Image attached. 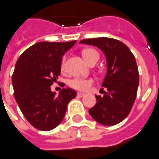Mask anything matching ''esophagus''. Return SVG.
I'll return each mask as SVG.
<instances>
[{"label": "esophagus", "instance_id": "1", "mask_svg": "<svg viewBox=\"0 0 159 159\" xmlns=\"http://www.w3.org/2000/svg\"><path fill=\"white\" fill-rule=\"evenodd\" d=\"M77 95H78V96H80V97H84V96H85V94H84V93H80V92H79V93H77Z\"/></svg>", "mask_w": 159, "mask_h": 159}]
</instances>
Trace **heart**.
I'll return each mask as SVG.
<instances>
[{"instance_id":"b5f03b06","label":"heart","mask_w":159,"mask_h":159,"mask_svg":"<svg viewBox=\"0 0 159 159\" xmlns=\"http://www.w3.org/2000/svg\"><path fill=\"white\" fill-rule=\"evenodd\" d=\"M84 59L86 60L87 63H91L94 60H99V54L93 49H86L82 52ZM61 70H65V59H63L62 64H61ZM93 84V80L91 79H84V78H75L71 80L69 82V85L71 88L80 91L88 90L91 84Z\"/></svg>"}]
</instances>
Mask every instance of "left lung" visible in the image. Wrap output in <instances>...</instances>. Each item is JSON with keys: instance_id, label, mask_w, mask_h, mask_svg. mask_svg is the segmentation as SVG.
<instances>
[{"instance_id": "left-lung-1", "label": "left lung", "mask_w": 159, "mask_h": 159, "mask_svg": "<svg viewBox=\"0 0 159 159\" xmlns=\"http://www.w3.org/2000/svg\"><path fill=\"white\" fill-rule=\"evenodd\" d=\"M80 43L100 49L107 60V73L102 84L107 92L104 96L95 95L96 104L89 113L103 125L119 124L129 115L137 96L139 75L134 56L126 45L112 38L85 39Z\"/></svg>"}]
</instances>
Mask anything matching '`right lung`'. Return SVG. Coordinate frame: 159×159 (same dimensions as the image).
I'll return each mask as SVG.
<instances>
[{
  "label": "right lung",
  "instance_id": "1",
  "mask_svg": "<svg viewBox=\"0 0 159 159\" xmlns=\"http://www.w3.org/2000/svg\"><path fill=\"white\" fill-rule=\"evenodd\" d=\"M36 43L22 53L12 75L14 96L27 121L35 129L49 131L62 122L67 105L76 91L62 89L58 95L50 86L61 70L62 56L75 44Z\"/></svg>",
  "mask_w": 159,
  "mask_h": 159
}]
</instances>
